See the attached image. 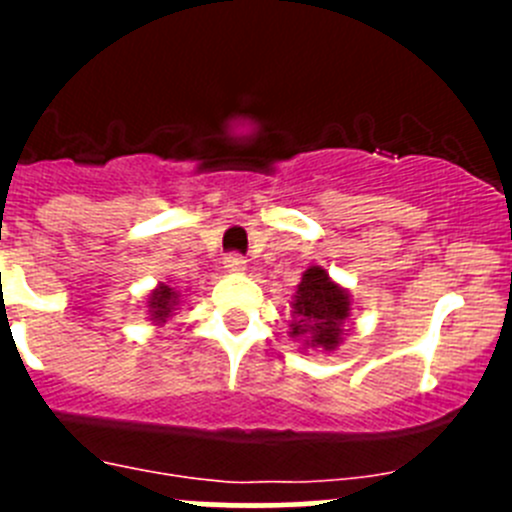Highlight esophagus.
Returning <instances> with one entry per match:
<instances>
[{"instance_id":"obj_1","label":"esophagus","mask_w":512,"mask_h":512,"mask_svg":"<svg viewBox=\"0 0 512 512\" xmlns=\"http://www.w3.org/2000/svg\"><path fill=\"white\" fill-rule=\"evenodd\" d=\"M225 270L227 272H245L247 270V260L242 255H237V252H232V255L225 257Z\"/></svg>"}]
</instances>
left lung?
I'll return each instance as SVG.
<instances>
[{
	"instance_id": "obj_1",
	"label": "left lung",
	"mask_w": 512,
	"mask_h": 512,
	"mask_svg": "<svg viewBox=\"0 0 512 512\" xmlns=\"http://www.w3.org/2000/svg\"><path fill=\"white\" fill-rule=\"evenodd\" d=\"M352 312V297L329 277L324 267L312 265L302 275L292 297L289 337L299 339L304 349L334 352L344 342V322Z\"/></svg>"
}]
</instances>
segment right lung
Segmentation results:
<instances>
[{"label":"right lung","instance_id":"1","mask_svg":"<svg viewBox=\"0 0 512 512\" xmlns=\"http://www.w3.org/2000/svg\"><path fill=\"white\" fill-rule=\"evenodd\" d=\"M180 304V292H175L173 287L160 282V285L148 294V314H151L153 324H165L175 314Z\"/></svg>","mask_w":512,"mask_h":512}]
</instances>
